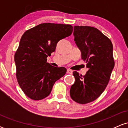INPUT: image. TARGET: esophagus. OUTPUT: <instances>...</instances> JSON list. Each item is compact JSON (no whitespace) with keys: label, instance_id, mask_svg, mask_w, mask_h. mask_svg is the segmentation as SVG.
I'll use <instances>...</instances> for the list:
<instances>
[{"label":"esophagus","instance_id":"obj_1","mask_svg":"<svg viewBox=\"0 0 128 128\" xmlns=\"http://www.w3.org/2000/svg\"><path fill=\"white\" fill-rule=\"evenodd\" d=\"M67 74H72V70H69V69H67Z\"/></svg>","mask_w":128,"mask_h":128}]
</instances>
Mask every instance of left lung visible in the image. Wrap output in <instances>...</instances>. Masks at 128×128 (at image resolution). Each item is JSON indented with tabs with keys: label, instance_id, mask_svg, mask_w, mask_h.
I'll return each instance as SVG.
<instances>
[{
	"label": "left lung",
	"instance_id": "left-lung-1",
	"mask_svg": "<svg viewBox=\"0 0 128 128\" xmlns=\"http://www.w3.org/2000/svg\"><path fill=\"white\" fill-rule=\"evenodd\" d=\"M74 42L81 51L82 60L88 70L86 75L73 72L75 82L70 88V97L80 104L98 99L106 88L114 67L111 40L92 26H74Z\"/></svg>",
	"mask_w": 128,
	"mask_h": 128
}]
</instances>
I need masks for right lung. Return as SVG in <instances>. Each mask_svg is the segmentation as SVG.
<instances>
[{
	"mask_svg": "<svg viewBox=\"0 0 128 128\" xmlns=\"http://www.w3.org/2000/svg\"><path fill=\"white\" fill-rule=\"evenodd\" d=\"M70 24L45 23L23 34L15 53L16 78L24 93L39 100L48 97L55 82L66 74L64 67H55L47 62L55 52L57 42L72 34Z\"/></svg>",
	"mask_w": 128,
	"mask_h": 128,
	"instance_id": "1",
	"label": "right lung"
}]
</instances>
